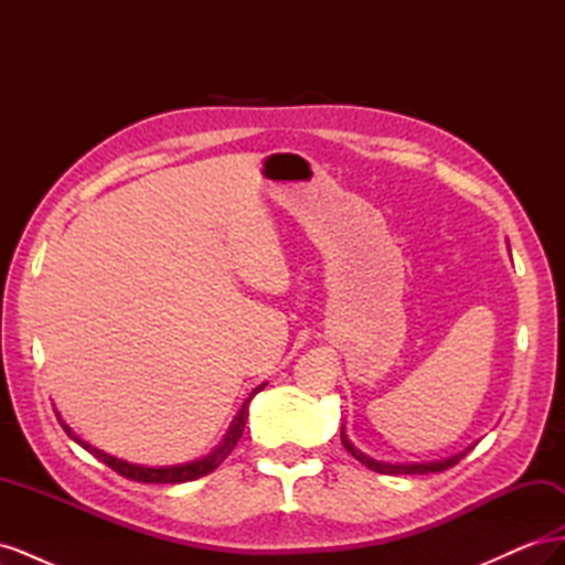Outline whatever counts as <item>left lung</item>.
<instances>
[{"instance_id": "8db88e82", "label": "left lung", "mask_w": 565, "mask_h": 565, "mask_svg": "<svg viewBox=\"0 0 565 565\" xmlns=\"http://www.w3.org/2000/svg\"><path fill=\"white\" fill-rule=\"evenodd\" d=\"M341 443H344V448H347L358 461H361V465H365L367 469L377 471V473H386V476H398V473H438V471H446V469L455 467L457 461L471 450V448H467L465 452H459V455H455V457H450V459L426 461V465H388V461H377V459L367 457L365 452H361L358 448H353V443L349 440V436H347V431H344V426H341Z\"/></svg>"}]
</instances>
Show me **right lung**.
I'll list each match as a JSON object with an SVG mask.
<instances>
[{"instance_id": "add662e5", "label": "right lung", "mask_w": 565, "mask_h": 565, "mask_svg": "<svg viewBox=\"0 0 565 565\" xmlns=\"http://www.w3.org/2000/svg\"><path fill=\"white\" fill-rule=\"evenodd\" d=\"M264 386H266V384L256 386V388L249 393V398H245V403H243V407H241V413L235 415V419H233V424H231V429H228L224 443H221V446H218L212 455L202 457V459H195V461H188V465H177V467H139V465H129V461H125V459H117V457H113V455H106L104 450L92 448L89 443L79 440V438L71 431V426H65L63 419H58V422H61V426L65 429V434L71 436L73 440H77L84 450H89L94 457H98L100 461H104L106 467H110V469L117 471L119 476L129 478V481H139V483H185V481H195V478H200V476L212 473V471L221 465V461H224V459L231 455V450L237 446V440H241V436H243V431H245L247 415H249V409H247V407H249V401L254 398V393H259Z\"/></svg>"}]
</instances>
